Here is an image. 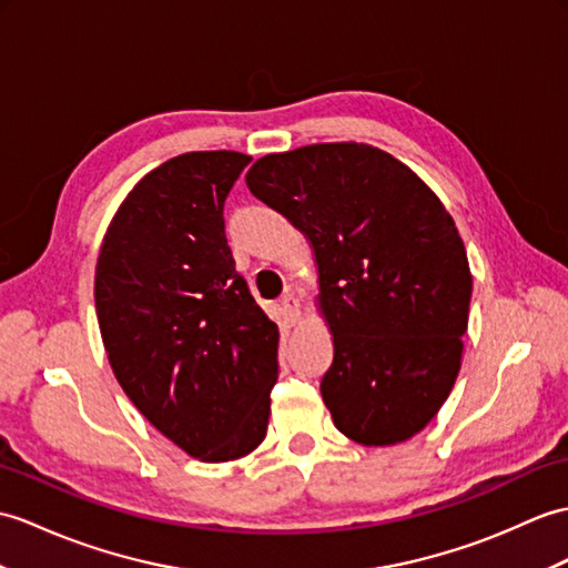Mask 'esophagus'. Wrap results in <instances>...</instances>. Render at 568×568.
Listing matches in <instances>:
<instances>
[{"label":"esophagus","mask_w":568,"mask_h":568,"mask_svg":"<svg viewBox=\"0 0 568 568\" xmlns=\"http://www.w3.org/2000/svg\"><path fill=\"white\" fill-rule=\"evenodd\" d=\"M281 307H283V314H285L287 322L295 324V322L300 320V316H302V300H300L295 293L283 295Z\"/></svg>","instance_id":"esophagus-1"}]
</instances>
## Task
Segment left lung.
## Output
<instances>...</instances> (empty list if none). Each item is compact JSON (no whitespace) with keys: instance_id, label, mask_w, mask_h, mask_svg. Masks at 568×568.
<instances>
[{"instance_id":"left-lung-1","label":"left lung","mask_w":568,"mask_h":568,"mask_svg":"<svg viewBox=\"0 0 568 568\" xmlns=\"http://www.w3.org/2000/svg\"><path fill=\"white\" fill-rule=\"evenodd\" d=\"M246 186L307 236L334 336L322 399L361 445L424 430L463 365L471 271L453 215L416 171L365 142L275 152Z\"/></svg>"}]
</instances>
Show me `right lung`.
<instances>
[{
  "mask_svg": "<svg viewBox=\"0 0 568 568\" xmlns=\"http://www.w3.org/2000/svg\"><path fill=\"white\" fill-rule=\"evenodd\" d=\"M252 156L186 152L144 174L103 234L97 316L118 385L183 453L230 463L266 438L278 326L224 236V197Z\"/></svg>",
  "mask_w": 568,
  "mask_h": 568,
  "instance_id": "add662e5",
  "label": "right lung"
}]
</instances>
